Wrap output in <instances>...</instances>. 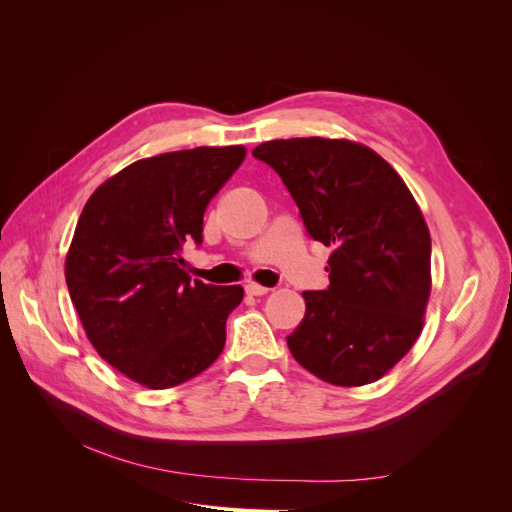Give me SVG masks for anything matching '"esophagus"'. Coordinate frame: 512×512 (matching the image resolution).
<instances>
[{"instance_id":"obj_1","label":"esophagus","mask_w":512,"mask_h":512,"mask_svg":"<svg viewBox=\"0 0 512 512\" xmlns=\"http://www.w3.org/2000/svg\"><path fill=\"white\" fill-rule=\"evenodd\" d=\"M271 288H267V286H260V284H254V282H250L245 286V292L247 294H252V297H262V294H267Z\"/></svg>"}]
</instances>
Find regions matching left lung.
Masks as SVG:
<instances>
[{"mask_svg": "<svg viewBox=\"0 0 512 512\" xmlns=\"http://www.w3.org/2000/svg\"><path fill=\"white\" fill-rule=\"evenodd\" d=\"M254 158L282 177L309 235L333 247L329 288L303 292L305 316L288 348L335 386L380 380L423 331L431 292V237L397 170L346 138H288Z\"/></svg>", "mask_w": 512, "mask_h": 512, "instance_id": "left-lung-1", "label": "left lung"}]
</instances>
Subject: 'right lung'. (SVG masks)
Here are the masks:
<instances>
[{
  "instance_id": "obj_1",
  "label": "right lung",
  "mask_w": 512,
  "mask_h": 512,
  "mask_svg": "<svg viewBox=\"0 0 512 512\" xmlns=\"http://www.w3.org/2000/svg\"><path fill=\"white\" fill-rule=\"evenodd\" d=\"M245 160L243 145L196 147L132 162L89 196L66 254V284L91 346L123 376L170 389L215 363L241 286L183 267L203 215Z\"/></svg>"
}]
</instances>
